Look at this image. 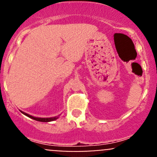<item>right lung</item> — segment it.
Returning a JSON list of instances; mask_svg holds the SVG:
<instances>
[{
    "mask_svg": "<svg viewBox=\"0 0 157 157\" xmlns=\"http://www.w3.org/2000/svg\"><path fill=\"white\" fill-rule=\"evenodd\" d=\"M21 112L23 114V115H26V116H28L29 118H32V119H34V120H36V121H42V122H48V121H55V120H56L57 118H58V116L52 117V118H37V117L32 116V115H29V114L26 113V112H22V111H21Z\"/></svg>",
    "mask_w": 157,
    "mask_h": 157,
    "instance_id": "right-lung-1",
    "label": "right lung"
}]
</instances>
